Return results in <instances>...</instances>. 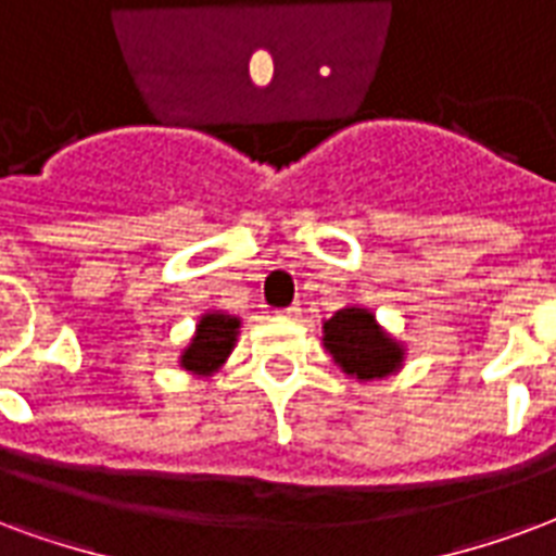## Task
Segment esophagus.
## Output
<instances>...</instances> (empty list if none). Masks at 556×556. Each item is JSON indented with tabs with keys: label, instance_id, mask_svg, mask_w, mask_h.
<instances>
[{
	"label": "esophagus",
	"instance_id": "obj_1",
	"mask_svg": "<svg viewBox=\"0 0 556 556\" xmlns=\"http://www.w3.org/2000/svg\"><path fill=\"white\" fill-rule=\"evenodd\" d=\"M300 312H303V309H300L298 303H294V306H286V309H279L277 315H279V318H282V320H298V318H300Z\"/></svg>",
	"mask_w": 556,
	"mask_h": 556
}]
</instances>
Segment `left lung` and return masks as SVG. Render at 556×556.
<instances>
[{"mask_svg": "<svg viewBox=\"0 0 556 556\" xmlns=\"http://www.w3.org/2000/svg\"><path fill=\"white\" fill-rule=\"evenodd\" d=\"M320 341L332 362L348 374V380L356 382L386 380L401 371L406 362L404 341L394 339L377 315L359 303L341 306L332 318L324 320Z\"/></svg>", "mask_w": 556, "mask_h": 556, "instance_id": "obj_1", "label": "left lung"}]
</instances>
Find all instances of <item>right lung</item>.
<instances>
[{
	"instance_id": "obj_1",
	"label": "right lung",
	"mask_w": 556,
	"mask_h": 556,
	"mask_svg": "<svg viewBox=\"0 0 556 556\" xmlns=\"http://www.w3.org/2000/svg\"><path fill=\"white\" fill-rule=\"evenodd\" d=\"M238 332H241L238 315H229L224 309H205L197 318L194 336L179 353V368L191 377L208 380L212 374L224 368L229 353L236 351Z\"/></svg>"
}]
</instances>
